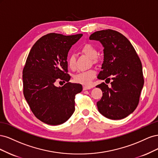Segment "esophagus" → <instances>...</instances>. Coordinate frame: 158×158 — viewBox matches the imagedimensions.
<instances>
[{
  "label": "esophagus",
  "instance_id": "1",
  "mask_svg": "<svg viewBox=\"0 0 158 158\" xmlns=\"http://www.w3.org/2000/svg\"><path fill=\"white\" fill-rule=\"evenodd\" d=\"M92 88H91L90 86H87V85H84L83 86V90H87V89H89Z\"/></svg>",
  "mask_w": 158,
  "mask_h": 158
}]
</instances>
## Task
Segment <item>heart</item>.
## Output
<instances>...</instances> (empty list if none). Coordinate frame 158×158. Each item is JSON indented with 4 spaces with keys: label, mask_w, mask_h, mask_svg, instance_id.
Masks as SVG:
<instances>
[{
    "label": "heart",
    "mask_w": 158,
    "mask_h": 158,
    "mask_svg": "<svg viewBox=\"0 0 158 158\" xmlns=\"http://www.w3.org/2000/svg\"><path fill=\"white\" fill-rule=\"evenodd\" d=\"M82 52L94 60L98 56V51L96 49L90 44L85 45L82 48ZM67 64L69 69L71 70H74L75 69L76 57L74 55H71L69 56ZM95 74H96V72L93 69L80 71L74 75V80L76 83L88 85L95 78Z\"/></svg>",
    "instance_id": "1"
}]
</instances>
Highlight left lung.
I'll return each instance as SVG.
<instances>
[{"mask_svg":"<svg viewBox=\"0 0 158 158\" xmlns=\"http://www.w3.org/2000/svg\"><path fill=\"white\" fill-rule=\"evenodd\" d=\"M89 38L99 41L104 47L103 63L98 78L106 79L108 83L112 80L111 87L104 82L96 86L103 92L97 102L98 111L113 120L125 118L137 107L144 83L139 56L127 38L117 31H98Z\"/></svg>","mask_w":158,"mask_h":158,"instance_id":"left-lung-1","label":"left lung"}]
</instances>
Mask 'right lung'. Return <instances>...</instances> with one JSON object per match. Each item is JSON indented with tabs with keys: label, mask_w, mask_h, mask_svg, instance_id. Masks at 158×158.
I'll use <instances>...</instances> for the list:
<instances>
[{
	"label": "right lung",
	"mask_w": 158,
	"mask_h": 158,
	"mask_svg": "<svg viewBox=\"0 0 158 158\" xmlns=\"http://www.w3.org/2000/svg\"><path fill=\"white\" fill-rule=\"evenodd\" d=\"M82 34L63 35L51 33L33 45L23 69V95L34 115L47 125L66 122L75 110V95L80 84L69 82L68 52ZM56 81L67 83L62 87Z\"/></svg>",
	"instance_id": "add662e5"
}]
</instances>
